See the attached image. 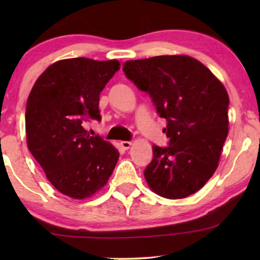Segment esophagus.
Returning a JSON list of instances; mask_svg holds the SVG:
<instances>
[{
	"instance_id": "obj_1",
	"label": "esophagus",
	"mask_w": 260,
	"mask_h": 260,
	"mask_svg": "<svg viewBox=\"0 0 260 260\" xmlns=\"http://www.w3.org/2000/svg\"><path fill=\"white\" fill-rule=\"evenodd\" d=\"M131 142L130 141H122L120 142V145H122V148L124 149V150H127V149H129L130 147H131Z\"/></svg>"
}]
</instances>
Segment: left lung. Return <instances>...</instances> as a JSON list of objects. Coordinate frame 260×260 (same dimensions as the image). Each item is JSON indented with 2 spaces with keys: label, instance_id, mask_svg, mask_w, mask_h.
I'll return each instance as SVG.
<instances>
[{
  "label": "left lung",
  "instance_id": "obj_1",
  "mask_svg": "<svg viewBox=\"0 0 260 260\" xmlns=\"http://www.w3.org/2000/svg\"><path fill=\"white\" fill-rule=\"evenodd\" d=\"M123 72L166 118L167 147L152 145L144 170L149 187L167 199L194 194L218 168L229 134L230 99L223 85L197 59L159 55L123 63Z\"/></svg>",
  "mask_w": 260,
  "mask_h": 260
}]
</instances>
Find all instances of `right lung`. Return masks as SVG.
<instances>
[{
    "label": "right lung",
    "mask_w": 260,
    "mask_h": 260,
    "mask_svg": "<svg viewBox=\"0 0 260 260\" xmlns=\"http://www.w3.org/2000/svg\"><path fill=\"white\" fill-rule=\"evenodd\" d=\"M119 69L118 60H60L38 78L27 99L28 149L49 182L70 198L97 193L118 161V150L83 125L102 119L99 94Z\"/></svg>",
    "instance_id": "obj_1"
}]
</instances>
